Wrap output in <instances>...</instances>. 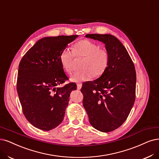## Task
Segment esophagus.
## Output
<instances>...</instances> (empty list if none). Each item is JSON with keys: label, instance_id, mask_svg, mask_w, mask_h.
I'll return each mask as SVG.
<instances>
[{"label": "esophagus", "instance_id": "esophagus-1", "mask_svg": "<svg viewBox=\"0 0 159 159\" xmlns=\"http://www.w3.org/2000/svg\"><path fill=\"white\" fill-rule=\"evenodd\" d=\"M81 87H82V84H77V90H80L81 89Z\"/></svg>", "mask_w": 159, "mask_h": 159}]
</instances>
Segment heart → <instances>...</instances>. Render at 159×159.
Masks as SVG:
<instances>
[{
  "label": "heart",
  "mask_w": 159,
  "mask_h": 159,
  "mask_svg": "<svg viewBox=\"0 0 159 159\" xmlns=\"http://www.w3.org/2000/svg\"><path fill=\"white\" fill-rule=\"evenodd\" d=\"M76 57H84L81 67L83 69L75 72L70 76V80L82 83L89 80L93 76L98 77L106 70L109 57L106 49L90 40L84 39L73 46V51L69 48L63 49L60 55L62 67L67 73H71L74 69L73 62Z\"/></svg>",
  "instance_id": "heart-1"
}]
</instances>
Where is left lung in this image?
<instances>
[{
  "label": "left lung",
  "mask_w": 159,
  "mask_h": 159,
  "mask_svg": "<svg viewBox=\"0 0 159 159\" xmlns=\"http://www.w3.org/2000/svg\"><path fill=\"white\" fill-rule=\"evenodd\" d=\"M85 37L104 43L109 60L100 77L83 84V106L90 125L99 131L109 132L125 122L133 107L136 69L126 48L113 35L87 34Z\"/></svg>",
  "instance_id": "left-lung-1"
}]
</instances>
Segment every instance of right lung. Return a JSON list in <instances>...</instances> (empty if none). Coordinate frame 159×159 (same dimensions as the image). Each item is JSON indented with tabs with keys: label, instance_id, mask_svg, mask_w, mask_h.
<instances>
[{
	"label": "right lung",
	"instance_id": "obj_1",
	"mask_svg": "<svg viewBox=\"0 0 159 159\" xmlns=\"http://www.w3.org/2000/svg\"><path fill=\"white\" fill-rule=\"evenodd\" d=\"M78 37H48L40 39L23 56L19 65L17 91L23 115L40 130L48 131L63 121L70 93L76 90L60 60L61 52Z\"/></svg>",
	"mask_w": 159,
	"mask_h": 159
}]
</instances>
